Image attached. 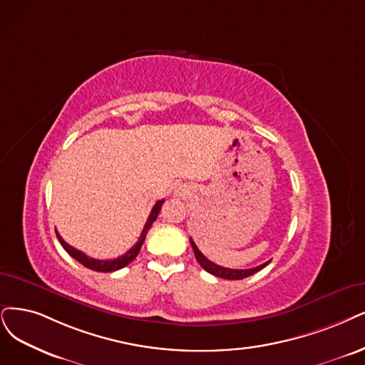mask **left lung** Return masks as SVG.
<instances>
[{
  "label": "left lung",
  "instance_id": "left-lung-1",
  "mask_svg": "<svg viewBox=\"0 0 365 365\" xmlns=\"http://www.w3.org/2000/svg\"><path fill=\"white\" fill-rule=\"evenodd\" d=\"M191 240V247L194 250V254H195V259L197 262L200 263V266L205 269V271H207L209 274L215 275V277H220V278H224V279H244L255 272H259L260 269H263L269 262L257 266V267H251V269H228V267H222V266H218L215 264L213 262H210L209 259H206L203 254H201V251L197 248V245L194 244V240Z\"/></svg>",
  "mask_w": 365,
  "mask_h": 365
}]
</instances>
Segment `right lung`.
I'll list each match as a JSON object with an SVG mask.
<instances>
[{
    "label": "right lung",
    "mask_w": 365,
    "mask_h": 365,
    "mask_svg": "<svg viewBox=\"0 0 365 365\" xmlns=\"http://www.w3.org/2000/svg\"><path fill=\"white\" fill-rule=\"evenodd\" d=\"M162 203H164V200L156 201V205L153 206L150 215H148V220H147V222H145V225H144V228H143V232H141V235H140V237H138L137 244H135L128 252H125L123 255H120V257L113 259V260H96V259H91V257H88V255H86L83 251H79V250L71 247L69 244H66V242L63 240V237L58 235L57 230H56V233H57V237H58V240H60L61 247L67 251V254H69L71 257H73L75 260H78L81 264H84L86 267L91 269V271H96V272H114V271H118V269H121V267L128 266L135 257H137L140 250H141V245L144 244V239H145L148 230H150L152 224H153V222L156 221V218H158V215H159L160 207H162Z\"/></svg>",
    "instance_id": "add662e5"
}]
</instances>
